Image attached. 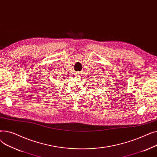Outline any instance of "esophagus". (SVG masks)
<instances>
[{
  "label": "esophagus",
  "mask_w": 157,
  "mask_h": 157,
  "mask_svg": "<svg viewBox=\"0 0 157 157\" xmlns=\"http://www.w3.org/2000/svg\"><path fill=\"white\" fill-rule=\"evenodd\" d=\"M76 76H77L78 77H80V76H81V75H80V74H80L79 72H77V73H76Z\"/></svg>",
  "instance_id": "34e87169"
}]
</instances>
